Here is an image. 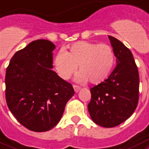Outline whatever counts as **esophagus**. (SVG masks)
Instances as JSON below:
<instances>
[{
    "instance_id": "obj_1",
    "label": "esophagus",
    "mask_w": 149,
    "mask_h": 149,
    "mask_svg": "<svg viewBox=\"0 0 149 149\" xmlns=\"http://www.w3.org/2000/svg\"><path fill=\"white\" fill-rule=\"evenodd\" d=\"M73 89H74L75 92L77 93L80 90V87L79 86H77V85H73Z\"/></svg>"
}]
</instances>
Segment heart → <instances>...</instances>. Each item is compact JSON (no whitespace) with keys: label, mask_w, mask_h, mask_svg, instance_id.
<instances>
[{"label":"heart","mask_w":149,"mask_h":149,"mask_svg":"<svg viewBox=\"0 0 149 149\" xmlns=\"http://www.w3.org/2000/svg\"><path fill=\"white\" fill-rule=\"evenodd\" d=\"M115 56L107 44L87 41L72 44L68 51L60 52L54 59L57 73L62 79H70L77 70L76 80L86 83L89 79L93 84H97L107 79L114 65Z\"/></svg>","instance_id":"obj_1"}]
</instances>
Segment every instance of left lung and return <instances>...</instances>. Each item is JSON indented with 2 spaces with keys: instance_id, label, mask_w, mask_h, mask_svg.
Instances as JSON below:
<instances>
[{
  "instance_id": "1",
  "label": "left lung",
  "mask_w": 149,
  "mask_h": 149,
  "mask_svg": "<svg viewBox=\"0 0 149 149\" xmlns=\"http://www.w3.org/2000/svg\"><path fill=\"white\" fill-rule=\"evenodd\" d=\"M116 66L104 82L91 88L87 105L91 120L103 127H114L132 115L139 98V74L130 50L109 36Z\"/></svg>"
}]
</instances>
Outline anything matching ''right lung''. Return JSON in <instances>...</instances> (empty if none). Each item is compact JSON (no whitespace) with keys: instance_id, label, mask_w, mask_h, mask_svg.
I'll list each match as a JSON object with an SVG mask.
<instances>
[{"instance_id":"right-lung-1","label":"right lung","mask_w":149,"mask_h":149,"mask_svg":"<svg viewBox=\"0 0 149 149\" xmlns=\"http://www.w3.org/2000/svg\"><path fill=\"white\" fill-rule=\"evenodd\" d=\"M54 49L47 40H34L13 55L6 70L7 105L22 126L35 132L55 127L75 94L52 70Z\"/></svg>"}]
</instances>
